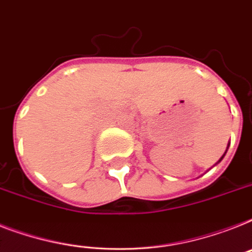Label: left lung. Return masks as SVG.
Returning <instances> with one entry per match:
<instances>
[{"label": "left lung", "instance_id": "obj_1", "mask_svg": "<svg viewBox=\"0 0 252 252\" xmlns=\"http://www.w3.org/2000/svg\"><path fill=\"white\" fill-rule=\"evenodd\" d=\"M228 147H229V146H228ZM228 147H226V150H228ZM225 153H226V151H225ZM225 153H224V155H225ZM224 155H222V157H221V159L224 158ZM221 159H220V160H221ZM220 160H219V161H220Z\"/></svg>", "mask_w": 252, "mask_h": 252}]
</instances>
